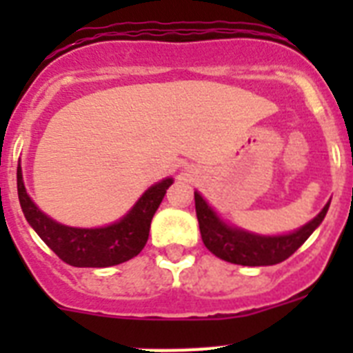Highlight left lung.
<instances>
[{
  "label": "left lung",
  "instance_id": "1",
  "mask_svg": "<svg viewBox=\"0 0 353 353\" xmlns=\"http://www.w3.org/2000/svg\"><path fill=\"white\" fill-rule=\"evenodd\" d=\"M194 203L205 248L221 260L245 265V267H261V265H276L285 261L310 239L329 210L327 203L313 221L290 235L260 236L239 228L226 226L208 207L207 201L199 196V192H194Z\"/></svg>",
  "mask_w": 353,
  "mask_h": 353
}]
</instances>
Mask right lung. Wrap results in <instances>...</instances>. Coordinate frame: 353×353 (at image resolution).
I'll use <instances>...</instances> for the list:
<instances>
[{
    "mask_svg": "<svg viewBox=\"0 0 353 353\" xmlns=\"http://www.w3.org/2000/svg\"><path fill=\"white\" fill-rule=\"evenodd\" d=\"M171 183L173 180L166 179L150 187L120 223L83 230L58 224L40 212L28 196L21 166H17L19 203L24 217L56 256L72 267H111L138 256L148 240L152 217Z\"/></svg>",
    "mask_w": 353,
    "mask_h": 353,
    "instance_id": "1",
    "label": "right lung"
}]
</instances>
